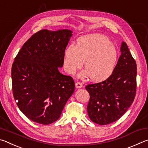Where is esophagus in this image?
<instances>
[{"instance_id":"34e87169","label":"esophagus","mask_w":148,"mask_h":148,"mask_svg":"<svg viewBox=\"0 0 148 148\" xmlns=\"http://www.w3.org/2000/svg\"><path fill=\"white\" fill-rule=\"evenodd\" d=\"M76 88H81V87H82V83H80V82H76Z\"/></svg>"}]
</instances>
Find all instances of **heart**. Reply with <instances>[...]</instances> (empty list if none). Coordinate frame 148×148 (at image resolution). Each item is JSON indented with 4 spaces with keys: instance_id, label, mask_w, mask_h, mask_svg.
<instances>
[{
    "instance_id": "b5f03b06",
    "label": "heart",
    "mask_w": 148,
    "mask_h": 148,
    "mask_svg": "<svg viewBox=\"0 0 148 148\" xmlns=\"http://www.w3.org/2000/svg\"><path fill=\"white\" fill-rule=\"evenodd\" d=\"M118 52L109 38L102 34H91L82 37L76 46L71 45L66 49L64 66L67 72L74 74L85 68L79 74L80 78L91 77L94 82H102L111 76L116 68Z\"/></svg>"
}]
</instances>
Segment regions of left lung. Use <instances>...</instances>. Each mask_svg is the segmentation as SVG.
<instances>
[{
  "mask_svg": "<svg viewBox=\"0 0 148 148\" xmlns=\"http://www.w3.org/2000/svg\"><path fill=\"white\" fill-rule=\"evenodd\" d=\"M121 51L114 71L108 78L86 86L90 96L87 113L90 119L97 124L105 125L118 120L136 96V61L124 42Z\"/></svg>",
  "mask_w": 148,
  "mask_h": 148,
  "instance_id": "1",
  "label": "left lung"
}]
</instances>
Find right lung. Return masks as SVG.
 Returning a JSON list of instances; mask_svg holds the SVG:
<instances>
[{
    "label": "right lung",
    "instance_id": "add662e5",
    "mask_svg": "<svg viewBox=\"0 0 148 148\" xmlns=\"http://www.w3.org/2000/svg\"><path fill=\"white\" fill-rule=\"evenodd\" d=\"M67 29L41 30L32 34L15 57L12 91L19 110L32 121L48 125L58 119L73 94L71 76L60 73L72 36Z\"/></svg>",
    "mask_w": 148,
    "mask_h": 148
}]
</instances>
